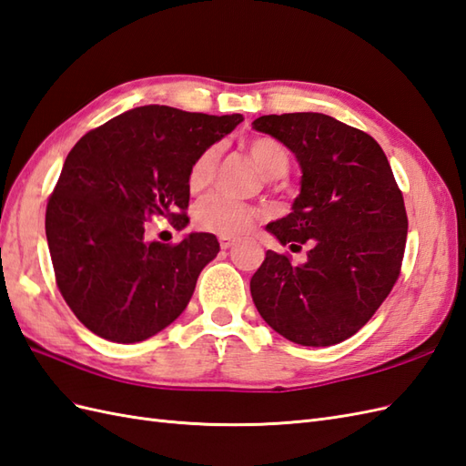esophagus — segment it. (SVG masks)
<instances>
[{"label":"esophagus","instance_id":"34e87169","mask_svg":"<svg viewBox=\"0 0 466 466\" xmlns=\"http://www.w3.org/2000/svg\"><path fill=\"white\" fill-rule=\"evenodd\" d=\"M218 242H220V248H222V249H228V248H232V246L236 244V240H234V238H224V236L220 238V240H218Z\"/></svg>","mask_w":466,"mask_h":466}]
</instances>
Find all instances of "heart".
Listing matches in <instances>:
<instances>
[{
  "mask_svg": "<svg viewBox=\"0 0 466 466\" xmlns=\"http://www.w3.org/2000/svg\"><path fill=\"white\" fill-rule=\"evenodd\" d=\"M248 153L264 173L266 178H279L289 169V153L278 139L273 137H254L246 143ZM218 167V147L210 146L202 149L190 163L187 171V187L190 193L205 190L217 175ZM258 212L244 205L240 200H234L222 195H210L202 198L193 210V222L198 230L208 234H218L224 238L240 236L249 230L254 224Z\"/></svg>",
  "mask_w": 466,
  "mask_h": 466,
  "instance_id": "b5f03b06",
  "label": "heart"
}]
</instances>
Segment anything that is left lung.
<instances>
[{"label":"left lung","mask_w":466,"mask_h":466,"mask_svg":"<svg viewBox=\"0 0 466 466\" xmlns=\"http://www.w3.org/2000/svg\"><path fill=\"white\" fill-rule=\"evenodd\" d=\"M252 127L299 161L293 212L268 224L285 246L309 244V259L268 249L249 281L266 323L303 347H330L360 330L396 285L408 238L403 195L386 153L366 131L315 114L261 116Z\"/></svg>","instance_id":"left-lung-1"}]
</instances>
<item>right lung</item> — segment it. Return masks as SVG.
Masks as SVG:
<instances>
[{
  "label": "right lung",
  "mask_w": 466,
  "mask_h": 466,
  "mask_svg": "<svg viewBox=\"0 0 466 466\" xmlns=\"http://www.w3.org/2000/svg\"><path fill=\"white\" fill-rule=\"evenodd\" d=\"M242 119L141 106L70 149L46 202L45 232L56 288L94 335L139 342L185 311L198 273L218 254L217 236L146 242V222L165 217L183 228L190 163Z\"/></svg>",
  "instance_id": "right-lung-1"
}]
</instances>
